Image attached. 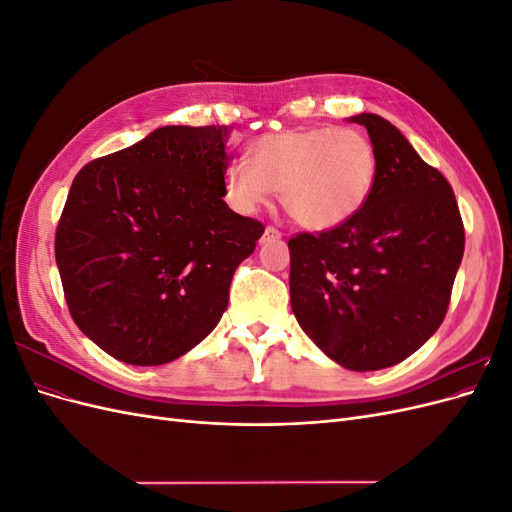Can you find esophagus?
<instances>
[{
	"label": "esophagus",
	"mask_w": 512,
	"mask_h": 512,
	"mask_svg": "<svg viewBox=\"0 0 512 512\" xmlns=\"http://www.w3.org/2000/svg\"><path fill=\"white\" fill-rule=\"evenodd\" d=\"M262 239H265V241H269V239H282V232L277 230V228H273V226H267V228H265V235H262Z\"/></svg>",
	"instance_id": "34e87169"
}]
</instances>
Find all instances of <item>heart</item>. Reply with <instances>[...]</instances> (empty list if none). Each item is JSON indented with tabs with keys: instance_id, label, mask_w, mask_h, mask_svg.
Masks as SVG:
<instances>
[{
	"instance_id": "heart-1",
	"label": "heart",
	"mask_w": 512,
	"mask_h": 512,
	"mask_svg": "<svg viewBox=\"0 0 512 512\" xmlns=\"http://www.w3.org/2000/svg\"><path fill=\"white\" fill-rule=\"evenodd\" d=\"M252 166L232 162L228 203L256 213L280 192L288 218L305 230L327 232L356 218L374 194L378 156L369 136L354 128H297L265 134L250 149Z\"/></svg>"
}]
</instances>
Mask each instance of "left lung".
I'll list each match as a JSON object with an SVG mask.
<instances>
[{"mask_svg": "<svg viewBox=\"0 0 512 512\" xmlns=\"http://www.w3.org/2000/svg\"><path fill=\"white\" fill-rule=\"evenodd\" d=\"M348 121L376 149V188L344 226L288 241L290 305L331 361L376 371L438 331L466 235L453 188L391 121L374 113Z\"/></svg>", "mask_w": 512, "mask_h": 512, "instance_id": "1", "label": "left lung"}]
</instances>
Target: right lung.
I'll return each instance as SVG.
<instances>
[{
	"label": "right lung",
	"mask_w": 512,
	"mask_h": 512,
	"mask_svg": "<svg viewBox=\"0 0 512 512\" xmlns=\"http://www.w3.org/2000/svg\"><path fill=\"white\" fill-rule=\"evenodd\" d=\"M226 126H164L74 177L55 235L68 309L128 365H164L218 327L265 226L232 211Z\"/></svg>",
	"instance_id": "1"
}]
</instances>
